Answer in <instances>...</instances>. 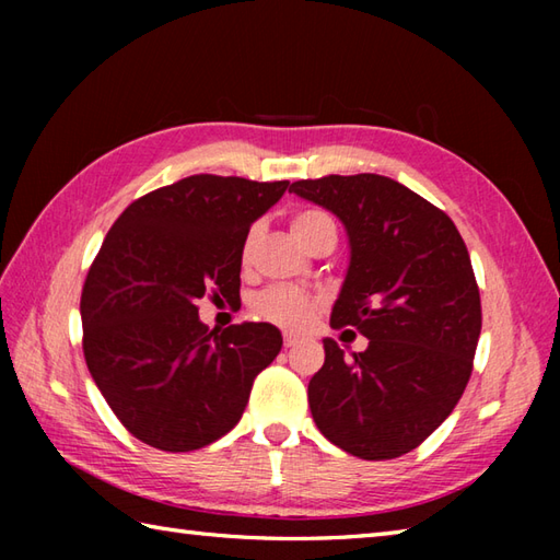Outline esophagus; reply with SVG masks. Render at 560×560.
Wrapping results in <instances>:
<instances>
[{
  "label": "esophagus",
  "instance_id": "obj_1",
  "mask_svg": "<svg viewBox=\"0 0 560 560\" xmlns=\"http://www.w3.org/2000/svg\"><path fill=\"white\" fill-rule=\"evenodd\" d=\"M295 343H299V337H295V335H283V347L291 349V347H295Z\"/></svg>",
  "mask_w": 560,
  "mask_h": 560
}]
</instances>
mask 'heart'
<instances>
[{"mask_svg":"<svg viewBox=\"0 0 560 560\" xmlns=\"http://www.w3.org/2000/svg\"><path fill=\"white\" fill-rule=\"evenodd\" d=\"M325 229L335 231V223H331V219L325 217L323 211L307 209V211H299L291 219V231L305 247L311 245L313 237ZM257 235H259L257 225L255 229H249V233L245 235V243H243V259L245 261L249 259V255H253ZM319 307H323V299H319V295L307 293V291L295 289V287H271L267 291L257 293L253 299V313L259 319H265V323L279 327V329H287V331L305 329L319 313Z\"/></svg>","mask_w":560,"mask_h":560,"instance_id":"1","label":"heart"}]
</instances>
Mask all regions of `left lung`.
<instances>
[{
	"label": "left lung",
	"instance_id": "obj_1",
	"mask_svg": "<svg viewBox=\"0 0 560 560\" xmlns=\"http://www.w3.org/2000/svg\"><path fill=\"white\" fill-rule=\"evenodd\" d=\"M289 192L343 223L351 261L329 325L368 349L343 359L325 339V365L307 385L329 443L361 459L419 447L457 407L481 335V299L457 225L385 175H327Z\"/></svg>",
	"mask_w": 560,
	"mask_h": 560
}]
</instances>
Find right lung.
<instances>
[{"mask_svg": "<svg viewBox=\"0 0 560 560\" xmlns=\"http://www.w3.org/2000/svg\"><path fill=\"white\" fill-rule=\"evenodd\" d=\"M289 180L189 175L132 201L105 235L81 291L89 373L129 433L189 452L241 421L281 331L199 323L201 295L241 299L245 235Z\"/></svg>", "mask_w": 560, "mask_h": 560, "instance_id": "1", "label": "right lung"}]
</instances>
